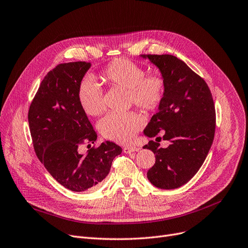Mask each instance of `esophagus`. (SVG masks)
<instances>
[{
    "mask_svg": "<svg viewBox=\"0 0 248 248\" xmlns=\"http://www.w3.org/2000/svg\"><path fill=\"white\" fill-rule=\"evenodd\" d=\"M138 150H139V148L136 146H124L123 147V151L125 153H131V152H135Z\"/></svg>",
    "mask_w": 248,
    "mask_h": 248,
    "instance_id": "obj_1",
    "label": "esophagus"
}]
</instances>
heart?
<instances>
[{
	"label": "heart",
	"instance_id": "obj_1",
	"mask_svg": "<svg viewBox=\"0 0 248 248\" xmlns=\"http://www.w3.org/2000/svg\"><path fill=\"white\" fill-rule=\"evenodd\" d=\"M102 78L110 86L128 89L129 99L143 111H155L166 95V80L156 74L146 75V70L128 60L110 62L102 72ZM78 99L87 115L99 116L105 110L103 91L91 77L80 81ZM143 125V120L136 112H111L99 122L102 135L118 143L132 141Z\"/></svg>",
	"mask_w": 248,
	"mask_h": 248
}]
</instances>
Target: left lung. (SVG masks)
I'll list each match as a JSON object with an SVG mask.
<instances>
[{
  "label": "left lung",
  "mask_w": 248,
  "mask_h": 248,
  "mask_svg": "<svg viewBox=\"0 0 248 248\" xmlns=\"http://www.w3.org/2000/svg\"><path fill=\"white\" fill-rule=\"evenodd\" d=\"M141 56L159 68L167 86L158 112L144 130L148 137L162 134L143 146L155 155L147 179L159 188L171 190L186 184L204 163L215 135V105L204 78L178 57ZM161 138L170 141L167 149L160 147L158 140Z\"/></svg>",
  "instance_id": "obj_1"
}]
</instances>
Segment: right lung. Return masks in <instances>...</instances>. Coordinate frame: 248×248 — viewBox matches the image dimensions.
<instances>
[{
    "instance_id": "1",
    "label": "right lung",
    "mask_w": 248,
    "mask_h": 248,
    "mask_svg": "<svg viewBox=\"0 0 248 248\" xmlns=\"http://www.w3.org/2000/svg\"><path fill=\"white\" fill-rule=\"evenodd\" d=\"M90 62L61 63L41 81L28 112L34 150L56 182L74 192L96 188L108 175L122 148L111 141L91 147L97 132L78 99L80 81ZM88 144L86 156L78 149Z\"/></svg>"
}]
</instances>
